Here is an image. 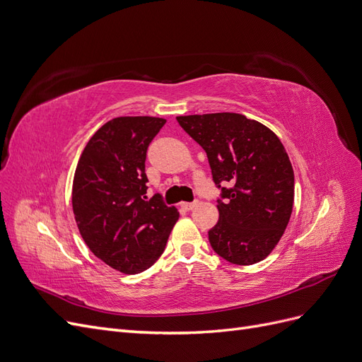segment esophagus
Instances as JSON below:
<instances>
[{
    "label": "esophagus",
    "instance_id": "34e87169",
    "mask_svg": "<svg viewBox=\"0 0 362 362\" xmlns=\"http://www.w3.org/2000/svg\"><path fill=\"white\" fill-rule=\"evenodd\" d=\"M196 205H198V202H182L181 204V206L184 208L185 211H192Z\"/></svg>",
    "mask_w": 362,
    "mask_h": 362
}]
</instances>
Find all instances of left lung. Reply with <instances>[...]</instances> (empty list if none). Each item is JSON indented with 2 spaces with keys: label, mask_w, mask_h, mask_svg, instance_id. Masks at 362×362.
I'll list each match as a JSON object with an SVG mask.
<instances>
[{
  "label": "left lung",
  "mask_w": 362,
  "mask_h": 362,
  "mask_svg": "<svg viewBox=\"0 0 362 362\" xmlns=\"http://www.w3.org/2000/svg\"><path fill=\"white\" fill-rule=\"evenodd\" d=\"M177 120L206 152L213 181L222 190L218 222L208 231L211 247L233 264L262 261L278 245L293 211L294 173L286 148L266 125L238 113Z\"/></svg>",
  "instance_id": "1"
}]
</instances>
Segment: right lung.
Listing matches in <instances>:
<instances>
[{
	"label": "right lung",
	"mask_w": 362,
	"mask_h": 362,
	"mask_svg": "<svg viewBox=\"0 0 362 362\" xmlns=\"http://www.w3.org/2000/svg\"><path fill=\"white\" fill-rule=\"evenodd\" d=\"M164 124L151 116L108 120L87 141L75 169L72 210L84 243L128 275L154 264L180 217L160 194L145 201L146 151Z\"/></svg>",
	"instance_id": "right-lung-1"
}]
</instances>
